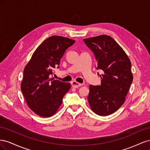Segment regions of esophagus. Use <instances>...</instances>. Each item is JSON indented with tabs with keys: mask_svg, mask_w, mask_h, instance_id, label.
Instances as JSON below:
<instances>
[{
	"mask_svg": "<svg viewBox=\"0 0 150 150\" xmlns=\"http://www.w3.org/2000/svg\"><path fill=\"white\" fill-rule=\"evenodd\" d=\"M71 85H72V88H78L79 87V86H82L83 84H81V83H78V82H76V81H72V82H71Z\"/></svg>",
	"mask_w": 150,
	"mask_h": 150,
	"instance_id": "obj_1",
	"label": "esophagus"
}]
</instances>
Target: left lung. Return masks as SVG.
<instances>
[{"instance_id": "1", "label": "left lung", "mask_w": 150, "mask_h": 150, "mask_svg": "<svg viewBox=\"0 0 150 150\" xmlns=\"http://www.w3.org/2000/svg\"><path fill=\"white\" fill-rule=\"evenodd\" d=\"M83 40L94 54L96 69L103 72L99 76L101 85L89 86L88 102L96 114L108 116L125 101L133 79L131 63L124 50L110 36L101 35Z\"/></svg>"}]
</instances>
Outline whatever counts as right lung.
I'll use <instances>...</instances> for the list:
<instances>
[{"label": "right lung", "mask_w": 150, "mask_h": 150, "mask_svg": "<svg viewBox=\"0 0 150 150\" xmlns=\"http://www.w3.org/2000/svg\"><path fill=\"white\" fill-rule=\"evenodd\" d=\"M75 42L62 36H51L36 49L24 68L21 91L29 108L40 116L55 114L71 88L70 83L50 77L54 68L59 67L66 50Z\"/></svg>", "instance_id": "right-lung-1"}]
</instances>
